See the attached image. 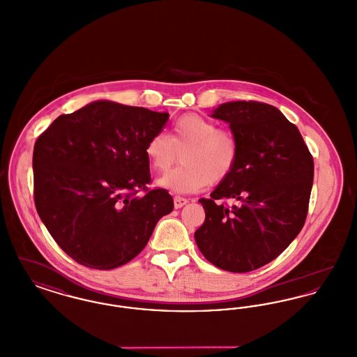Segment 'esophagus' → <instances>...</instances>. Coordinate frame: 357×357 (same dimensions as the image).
<instances>
[{"label": "esophagus", "mask_w": 357, "mask_h": 357, "mask_svg": "<svg viewBox=\"0 0 357 357\" xmlns=\"http://www.w3.org/2000/svg\"><path fill=\"white\" fill-rule=\"evenodd\" d=\"M187 204H188V199H186V198H182V197H175L174 198L175 208H181V207H183Z\"/></svg>", "instance_id": "obj_1"}]
</instances>
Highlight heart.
Segmentation results:
<instances>
[{
	"instance_id": "obj_1",
	"label": "heart",
	"mask_w": 357,
	"mask_h": 357,
	"mask_svg": "<svg viewBox=\"0 0 357 357\" xmlns=\"http://www.w3.org/2000/svg\"><path fill=\"white\" fill-rule=\"evenodd\" d=\"M146 156L158 172H167L181 155L182 166L158 181L176 194H190L225 181L239 156L237 136L213 120L187 114L174 121L171 135L156 134L146 144Z\"/></svg>"
}]
</instances>
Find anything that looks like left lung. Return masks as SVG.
Listing matches in <instances>:
<instances>
[{"label": "left lung", "instance_id": "obj_1", "mask_svg": "<svg viewBox=\"0 0 357 357\" xmlns=\"http://www.w3.org/2000/svg\"><path fill=\"white\" fill-rule=\"evenodd\" d=\"M211 116L230 124L239 156L210 198L199 199L206 218L194 237L214 266L252 272L277 258L301 231L313 158L298 128L271 104L223 102ZM226 199L238 204L229 206Z\"/></svg>", "mask_w": 357, "mask_h": 357}]
</instances>
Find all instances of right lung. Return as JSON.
Instances as JSON below:
<instances>
[{"label": "right lung", "instance_id": "1", "mask_svg": "<svg viewBox=\"0 0 357 357\" xmlns=\"http://www.w3.org/2000/svg\"><path fill=\"white\" fill-rule=\"evenodd\" d=\"M167 120V112L99 100L60 115L37 137L36 210L76 262L119 268L144 249L158 221L172 211L167 190L147 188L144 153Z\"/></svg>", "mask_w": 357, "mask_h": 357}]
</instances>
